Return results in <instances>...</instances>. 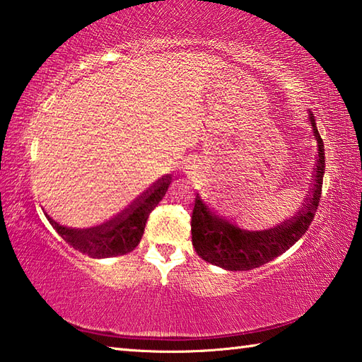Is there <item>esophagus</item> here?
<instances>
[{
	"label": "esophagus",
	"mask_w": 362,
	"mask_h": 362,
	"mask_svg": "<svg viewBox=\"0 0 362 362\" xmlns=\"http://www.w3.org/2000/svg\"><path fill=\"white\" fill-rule=\"evenodd\" d=\"M184 168H186V173L187 175H197V172H199V165H197V162L189 159L186 162V165H184Z\"/></svg>",
	"instance_id": "34e87169"
}]
</instances>
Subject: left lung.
<instances>
[{
    "instance_id": "8db88e82",
    "label": "left lung",
    "mask_w": 362,
    "mask_h": 362,
    "mask_svg": "<svg viewBox=\"0 0 362 362\" xmlns=\"http://www.w3.org/2000/svg\"><path fill=\"white\" fill-rule=\"evenodd\" d=\"M309 124L318 146L313 189L308 202L291 219L269 230H244L223 219L208 206L200 194H197L190 222L192 244L204 262L228 271H249L274 260L301 240L317 213L325 175V145L320 139L315 117L312 113H309Z\"/></svg>"
}]
</instances>
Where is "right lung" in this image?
Wrapping results in <instances>:
<instances>
[{"instance_id":"add662e5","label":"right lung","mask_w":362,"mask_h":362,"mask_svg":"<svg viewBox=\"0 0 362 362\" xmlns=\"http://www.w3.org/2000/svg\"><path fill=\"white\" fill-rule=\"evenodd\" d=\"M170 182H172L170 175H165L117 217L91 228L66 227V225L53 221L47 213L44 214L52 227L57 230V233L81 254L91 258L126 255L139 245L149 213L163 199Z\"/></svg>"}]
</instances>
